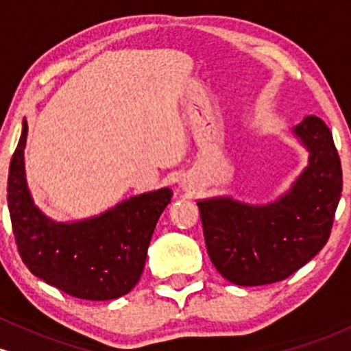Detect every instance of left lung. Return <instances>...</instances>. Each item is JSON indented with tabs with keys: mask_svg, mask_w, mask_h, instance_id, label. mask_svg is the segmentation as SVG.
Listing matches in <instances>:
<instances>
[{
	"mask_svg": "<svg viewBox=\"0 0 351 351\" xmlns=\"http://www.w3.org/2000/svg\"><path fill=\"white\" fill-rule=\"evenodd\" d=\"M293 132L310 159L285 195L267 206L228 197L197 202L208 257L235 285L285 280L328 242L343 187L340 157L320 117L306 116Z\"/></svg>",
	"mask_w": 351,
	"mask_h": 351,
	"instance_id": "1",
	"label": "left lung"
}]
</instances>
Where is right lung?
<instances>
[{
    "label": "right lung",
    "instance_id": "add662e5",
    "mask_svg": "<svg viewBox=\"0 0 351 351\" xmlns=\"http://www.w3.org/2000/svg\"><path fill=\"white\" fill-rule=\"evenodd\" d=\"M27 124L23 123L8 174V208L21 261L36 277L71 297L114 300L139 282L157 220L171 189L117 204L97 217L58 223L33 204L25 177Z\"/></svg>",
    "mask_w": 351,
    "mask_h": 351
}]
</instances>
